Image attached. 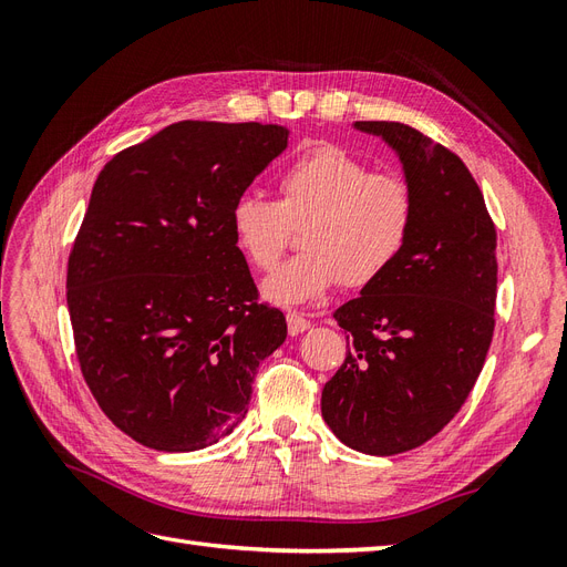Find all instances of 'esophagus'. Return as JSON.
Returning a JSON list of instances; mask_svg holds the SVG:
<instances>
[{"label":"esophagus","instance_id":"obj_1","mask_svg":"<svg viewBox=\"0 0 567 567\" xmlns=\"http://www.w3.org/2000/svg\"><path fill=\"white\" fill-rule=\"evenodd\" d=\"M286 321H288V333L290 336H300V333H305L307 329H310V321H307L302 315H298V312H288L286 315Z\"/></svg>","mask_w":567,"mask_h":567}]
</instances>
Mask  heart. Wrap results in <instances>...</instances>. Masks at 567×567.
Instances as JSON below:
<instances>
[{"label": "heart", "instance_id": "b5f03b06", "mask_svg": "<svg viewBox=\"0 0 567 567\" xmlns=\"http://www.w3.org/2000/svg\"><path fill=\"white\" fill-rule=\"evenodd\" d=\"M279 200L255 194L231 205V234L257 269H274L290 244V225H305L302 252L262 281L274 305L317 302L346 279L367 286L402 255L416 217L414 188L400 175L373 173L336 144H315L290 163Z\"/></svg>", "mask_w": 567, "mask_h": 567}]
</instances>
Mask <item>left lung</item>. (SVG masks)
Segmentation results:
<instances>
[{"instance_id":"left-lung-1","label":"left lung","mask_w":567,"mask_h":567,"mask_svg":"<svg viewBox=\"0 0 567 567\" xmlns=\"http://www.w3.org/2000/svg\"><path fill=\"white\" fill-rule=\"evenodd\" d=\"M352 127L394 151L416 217L394 265L333 315L350 350L323 385L321 416L350 450L390 456L437 435L483 371L494 333L496 229L450 148L402 123Z\"/></svg>"}]
</instances>
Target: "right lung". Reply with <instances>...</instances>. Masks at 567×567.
I'll list each match as a JSON object with an SVG mask.
<instances>
[{
  "label": "right lung",
  "mask_w": 567,
  "mask_h": 567,
  "mask_svg": "<svg viewBox=\"0 0 567 567\" xmlns=\"http://www.w3.org/2000/svg\"><path fill=\"white\" fill-rule=\"evenodd\" d=\"M288 127L182 120L101 169L68 260L80 369L101 411L158 452H196L248 414L286 340L257 305L231 205L286 151Z\"/></svg>",
  "instance_id": "1"
}]
</instances>
